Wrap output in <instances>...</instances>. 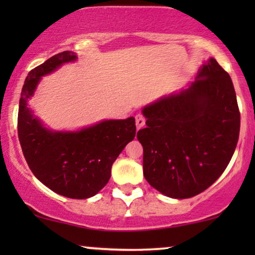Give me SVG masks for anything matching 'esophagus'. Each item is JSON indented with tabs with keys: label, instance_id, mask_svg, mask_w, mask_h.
<instances>
[{
	"label": "esophagus",
	"instance_id": "esophagus-1",
	"mask_svg": "<svg viewBox=\"0 0 255 255\" xmlns=\"http://www.w3.org/2000/svg\"><path fill=\"white\" fill-rule=\"evenodd\" d=\"M145 117L142 116L141 114H138L137 116H135V125H137V128H141L142 127L145 125Z\"/></svg>",
	"mask_w": 255,
	"mask_h": 255
}]
</instances>
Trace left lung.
<instances>
[{
	"label": "left lung",
	"instance_id": "obj_1",
	"mask_svg": "<svg viewBox=\"0 0 255 255\" xmlns=\"http://www.w3.org/2000/svg\"><path fill=\"white\" fill-rule=\"evenodd\" d=\"M144 176L172 198H189L222 175L235 153L240 113L232 80L215 59L186 90L142 109Z\"/></svg>",
	"mask_w": 255,
	"mask_h": 255
}]
</instances>
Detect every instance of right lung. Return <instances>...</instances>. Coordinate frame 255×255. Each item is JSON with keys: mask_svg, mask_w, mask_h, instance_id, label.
Masks as SVG:
<instances>
[{"mask_svg": "<svg viewBox=\"0 0 255 255\" xmlns=\"http://www.w3.org/2000/svg\"><path fill=\"white\" fill-rule=\"evenodd\" d=\"M76 60L71 51L51 57L31 69L20 93L17 130L22 151L34 176L62 196L85 200L108 183L111 166L135 135V121H104L78 132H53L27 108L41 76Z\"/></svg>", "mask_w": 255, "mask_h": 255, "instance_id": "obj_1", "label": "right lung"}]
</instances>
